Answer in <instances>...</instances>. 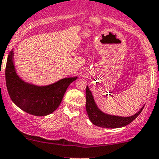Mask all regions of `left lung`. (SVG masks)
I'll return each mask as SVG.
<instances>
[{
	"instance_id": "left-lung-1",
	"label": "left lung",
	"mask_w": 159,
	"mask_h": 159,
	"mask_svg": "<svg viewBox=\"0 0 159 159\" xmlns=\"http://www.w3.org/2000/svg\"><path fill=\"white\" fill-rule=\"evenodd\" d=\"M143 107H143L136 114L131 116H127V117L107 114V113H103L98 107L93 100L91 91L88 88V86H87L86 88V110L90 120L95 126L111 129L123 127L129 124L131 122L136 119L143 110Z\"/></svg>"
}]
</instances>
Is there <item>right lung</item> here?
<instances>
[{
	"mask_svg": "<svg viewBox=\"0 0 159 159\" xmlns=\"http://www.w3.org/2000/svg\"><path fill=\"white\" fill-rule=\"evenodd\" d=\"M13 56L11 51L5 69L7 88L12 101L23 111L34 116H46L54 112L62 101L68 87L77 77L63 78L47 86L29 84L16 75Z\"/></svg>",
	"mask_w": 159,
	"mask_h": 159,
	"instance_id": "right-lung-1",
	"label": "right lung"
}]
</instances>
